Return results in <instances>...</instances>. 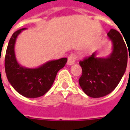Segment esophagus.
I'll use <instances>...</instances> for the list:
<instances>
[{"label":"esophagus","mask_w":130,"mask_h":130,"mask_svg":"<svg viewBox=\"0 0 130 130\" xmlns=\"http://www.w3.org/2000/svg\"><path fill=\"white\" fill-rule=\"evenodd\" d=\"M76 59V55H74V54H71L68 57V65H73L74 63L75 62V60Z\"/></svg>","instance_id":"obj_1"}]
</instances>
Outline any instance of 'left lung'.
<instances>
[{"label":"left lung","mask_w":130,"mask_h":130,"mask_svg":"<svg viewBox=\"0 0 130 130\" xmlns=\"http://www.w3.org/2000/svg\"><path fill=\"white\" fill-rule=\"evenodd\" d=\"M107 35L113 45L109 56L99 58L94 52L90 57L79 62L82 68L79 85L90 98H102L111 93L125 72L128 47L116 30L111 29Z\"/></svg>","instance_id":"1"}]
</instances>
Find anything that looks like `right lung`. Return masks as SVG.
Masks as SVG:
<instances>
[{
	"mask_svg": "<svg viewBox=\"0 0 130 130\" xmlns=\"http://www.w3.org/2000/svg\"><path fill=\"white\" fill-rule=\"evenodd\" d=\"M26 28L17 30L10 38L5 58V69L8 82L20 95L28 98L44 95L51 88L58 72L68 61L67 58L50 60L36 68H28L17 60L14 52L16 40Z\"/></svg>",
	"mask_w": 130,
	"mask_h": 130,
	"instance_id": "obj_1",
	"label": "right lung"
}]
</instances>
